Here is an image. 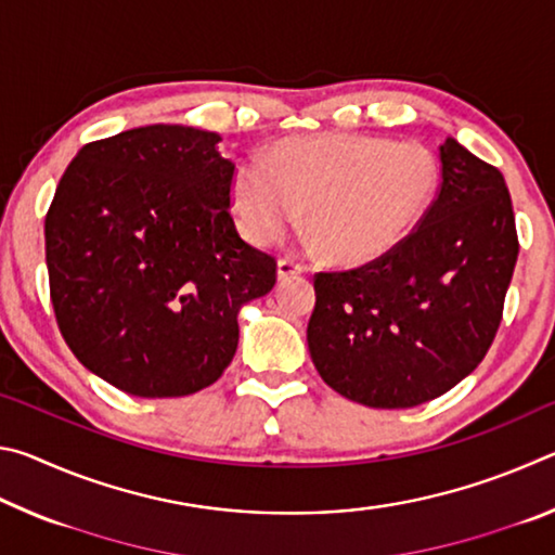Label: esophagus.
I'll list each match as a JSON object with an SVG mask.
<instances>
[{"label": "esophagus", "instance_id": "obj_1", "mask_svg": "<svg viewBox=\"0 0 555 555\" xmlns=\"http://www.w3.org/2000/svg\"><path fill=\"white\" fill-rule=\"evenodd\" d=\"M306 271V267L300 264V261H296L294 257H281L279 259V279L286 281L291 276H300Z\"/></svg>", "mask_w": 555, "mask_h": 555}]
</instances>
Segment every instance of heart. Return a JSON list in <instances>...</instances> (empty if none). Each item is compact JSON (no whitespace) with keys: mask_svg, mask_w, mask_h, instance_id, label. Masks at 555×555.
<instances>
[{"mask_svg":"<svg viewBox=\"0 0 555 555\" xmlns=\"http://www.w3.org/2000/svg\"><path fill=\"white\" fill-rule=\"evenodd\" d=\"M438 181L434 154L416 142L367 134L291 139L271 154L242 158L232 201L255 244H274L300 222L327 257L364 261L387 255L416 228Z\"/></svg>","mask_w":555,"mask_h":555,"instance_id":"b5f03b06","label":"heart"}]
</instances>
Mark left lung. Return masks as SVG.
Returning <instances> with one entry per match:
<instances>
[{
  "instance_id": "1",
  "label": "left lung",
  "mask_w": 555,
  "mask_h": 555,
  "mask_svg": "<svg viewBox=\"0 0 555 555\" xmlns=\"http://www.w3.org/2000/svg\"><path fill=\"white\" fill-rule=\"evenodd\" d=\"M519 257L500 168L455 139L416 228L387 255L318 271L308 350L327 387L372 409L440 397L485 360Z\"/></svg>"
}]
</instances>
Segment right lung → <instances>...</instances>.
Masks as SVG:
<instances>
[{
    "label": "right lung",
    "mask_w": 555,
    "mask_h": 555,
    "mask_svg": "<svg viewBox=\"0 0 555 555\" xmlns=\"http://www.w3.org/2000/svg\"><path fill=\"white\" fill-rule=\"evenodd\" d=\"M220 134L149 125L86 144L46 212L55 323L112 387L188 397L222 377L244 300L269 294L276 259L240 237L234 164Z\"/></svg>",
    "instance_id": "right-lung-1"
}]
</instances>
